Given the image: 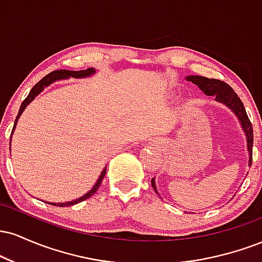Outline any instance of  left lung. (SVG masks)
<instances>
[{"label": "left lung", "instance_id": "8db88e82", "mask_svg": "<svg viewBox=\"0 0 262 262\" xmlns=\"http://www.w3.org/2000/svg\"><path fill=\"white\" fill-rule=\"evenodd\" d=\"M187 81H192L194 85L200 87L202 91L206 93L207 96H214L215 101L221 102V103L225 104L229 107L235 116L239 118L240 124H242L243 130L245 132L246 141H248V151H249V165L251 166L252 161V144H254V130H252V125L250 119H249L248 114L243 104L242 100L237 97V95L234 92V90L225 83L224 81L215 80V79H208V77L198 76V75H191V76L186 77ZM151 186L158 193V189L155 186V180L151 179Z\"/></svg>", "mask_w": 262, "mask_h": 262}]
</instances>
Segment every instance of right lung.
Here are the masks:
<instances>
[{"label": "right lung", "instance_id": "right-lung-1", "mask_svg": "<svg viewBox=\"0 0 262 262\" xmlns=\"http://www.w3.org/2000/svg\"><path fill=\"white\" fill-rule=\"evenodd\" d=\"M95 73H96L95 69L89 68V69H86V70H80V71L56 70V71H53V73L48 74L47 76L43 77V79H41L40 81H39L38 83H35L34 87H33V89L31 90V92H29V95L27 96L26 100L22 102V104H20V107H19V112H18V116L16 117V121H14V125H13V129H12V133H13L14 128H16L17 121H18V119H19L20 114H22L23 111L26 110V107L28 106V104L31 103V102H32L33 100H34L35 97H37V96L39 95V93H40L41 91H43L44 87L49 86L50 83H53L54 81H56V80L69 79V77H76V79H77V77H87V76H91V75H93ZM10 146H11V140H10ZM106 171H107V167H104L103 171H102V172H101L100 177H98L97 182H96V183H95V186H93V187H92V189H90V191L87 192L86 194H83L82 197L77 198V200L71 201V202H65V203H49V204H53V206H58V207H69V206H74V204L80 203V202H82V201L87 200V198L91 197L92 194L95 193L96 191H97L98 187H100V186H101L102 180H103L104 175H106Z\"/></svg>", "mask_w": 262, "mask_h": 262}]
</instances>
